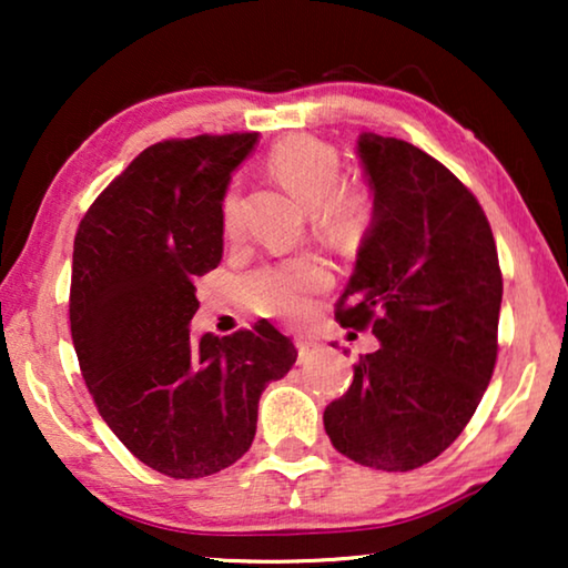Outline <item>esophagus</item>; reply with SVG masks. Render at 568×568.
I'll use <instances>...</instances> for the list:
<instances>
[{
    "mask_svg": "<svg viewBox=\"0 0 568 568\" xmlns=\"http://www.w3.org/2000/svg\"><path fill=\"white\" fill-rule=\"evenodd\" d=\"M294 346H297L300 356H307L315 348V341L313 338H305V336H297V338H294Z\"/></svg>",
    "mask_w": 568,
    "mask_h": 568,
    "instance_id": "esophagus-1",
    "label": "esophagus"
}]
</instances>
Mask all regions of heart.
<instances>
[{"instance_id": "b5f03b06", "label": "heart", "mask_w": 568, "mask_h": 568, "mask_svg": "<svg viewBox=\"0 0 568 568\" xmlns=\"http://www.w3.org/2000/svg\"><path fill=\"white\" fill-rule=\"evenodd\" d=\"M268 165L278 183L307 209H317V220L333 235H348L367 214L362 191H336L341 160L331 144L315 136H286L268 154ZM222 227L235 235L240 227V199L227 191L222 199ZM331 274L313 258L282 261L261 266L245 276L243 292L255 313L297 321L310 310L315 294L328 290Z\"/></svg>"}]
</instances>
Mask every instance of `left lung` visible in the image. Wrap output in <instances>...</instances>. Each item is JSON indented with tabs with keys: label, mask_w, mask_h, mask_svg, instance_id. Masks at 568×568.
Returning <instances> with one entry per match:
<instances>
[{
	"label": "left lung",
	"mask_w": 568,
	"mask_h": 568,
	"mask_svg": "<svg viewBox=\"0 0 568 568\" xmlns=\"http://www.w3.org/2000/svg\"><path fill=\"white\" fill-rule=\"evenodd\" d=\"M372 222L338 305L344 328H372L348 393L323 414L341 455L414 470L460 437L496 364L501 271L476 196L403 139L356 142Z\"/></svg>",
	"instance_id": "obj_1"
}]
</instances>
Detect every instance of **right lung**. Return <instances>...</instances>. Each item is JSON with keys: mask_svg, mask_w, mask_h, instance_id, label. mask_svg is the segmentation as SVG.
Segmentation results:
<instances>
[{"mask_svg": "<svg viewBox=\"0 0 568 568\" xmlns=\"http://www.w3.org/2000/svg\"><path fill=\"white\" fill-rule=\"evenodd\" d=\"M258 134L158 142L95 199L72 255L69 321L88 390L134 457L170 478L230 468L258 400L297 362L268 321L191 336L199 276L220 266L222 199Z\"/></svg>", "mask_w": 568, "mask_h": 568, "instance_id": "add662e5", "label": "right lung"}]
</instances>
